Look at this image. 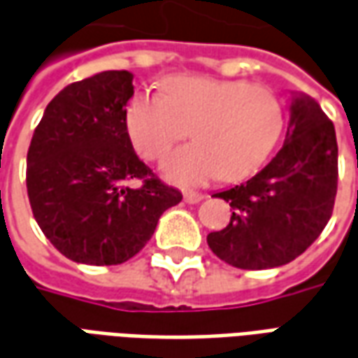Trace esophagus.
Masks as SVG:
<instances>
[{
  "instance_id": "obj_1",
  "label": "esophagus",
  "mask_w": 358,
  "mask_h": 358,
  "mask_svg": "<svg viewBox=\"0 0 358 358\" xmlns=\"http://www.w3.org/2000/svg\"><path fill=\"white\" fill-rule=\"evenodd\" d=\"M183 199H185V202H189V204H199L200 200L204 199V194H202V192H196V191H185Z\"/></svg>"
}]
</instances>
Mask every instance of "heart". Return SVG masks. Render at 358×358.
<instances>
[{"label": "heart", "instance_id": "heart-1", "mask_svg": "<svg viewBox=\"0 0 358 358\" xmlns=\"http://www.w3.org/2000/svg\"><path fill=\"white\" fill-rule=\"evenodd\" d=\"M164 96L136 94L125 111L134 150L159 159L189 134L194 143L164 164L169 181L200 185L220 175L241 181L264 166L280 141L285 111L270 86L196 75L167 78Z\"/></svg>", "mask_w": 358, "mask_h": 358}]
</instances>
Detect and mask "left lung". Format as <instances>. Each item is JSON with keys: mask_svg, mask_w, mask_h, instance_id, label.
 I'll return each mask as SVG.
<instances>
[{"mask_svg": "<svg viewBox=\"0 0 358 358\" xmlns=\"http://www.w3.org/2000/svg\"><path fill=\"white\" fill-rule=\"evenodd\" d=\"M285 143L247 183L217 192L231 222L208 235L217 258L241 270H266L295 260L318 239L337 192L334 123L316 100L295 94Z\"/></svg>", "mask_w": 358, "mask_h": 358, "instance_id": "obj_1", "label": "left lung"}]
</instances>
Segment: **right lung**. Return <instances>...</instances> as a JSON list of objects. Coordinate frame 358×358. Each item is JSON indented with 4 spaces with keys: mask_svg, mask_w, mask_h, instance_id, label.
<instances>
[{
    "mask_svg": "<svg viewBox=\"0 0 358 358\" xmlns=\"http://www.w3.org/2000/svg\"><path fill=\"white\" fill-rule=\"evenodd\" d=\"M133 73L103 71L48 103L27 154V191L40 229L73 262L115 266L150 241L183 194L134 154L125 127ZM141 178L133 189L129 180Z\"/></svg>",
    "mask_w": 358,
    "mask_h": 358,
    "instance_id": "right-lung-1",
    "label": "right lung"
}]
</instances>
